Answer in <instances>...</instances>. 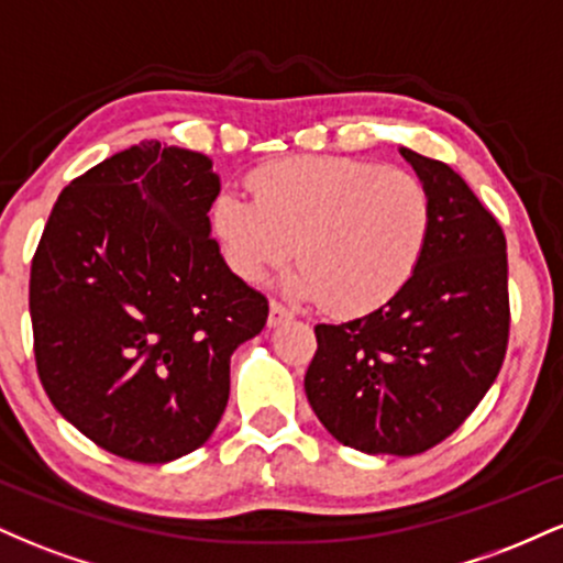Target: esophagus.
<instances>
[{"mask_svg":"<svg viewBox=\"0 0 563 563\" xmlns=\"http://www.w3.org/2000/svg\"><path fill=\"white\" fill-rule=\"evenodd\" d=\"M290 318H294V312H290L288 307H283L280 301L269 303V318H267V325H269V328L283 325V322H288Z\"/></svg>","mask_w":563,"mask_h":563,"instance_id":"34e87169","label":"esophagus"}]
</instances>
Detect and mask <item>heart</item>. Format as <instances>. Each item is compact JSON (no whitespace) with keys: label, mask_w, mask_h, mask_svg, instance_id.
<instances>
[{"label":"heart","mask_w":563,"mask_h":563,"mask_svg":"<svg viewBox=\"0 0 563 563\" xmlns=\"http://www.w3.org/2000/svg\"><path fill=\"white\" fill-rule=\"evenodd\" d=\"M251 198L222 192L214 232L232 273L262 283L294 260L288 288L357 318L416 275L431 235V198L412 174L371 161L296 156L262 166Z\"/></svg>","instance_id":"1"}]
</instances>
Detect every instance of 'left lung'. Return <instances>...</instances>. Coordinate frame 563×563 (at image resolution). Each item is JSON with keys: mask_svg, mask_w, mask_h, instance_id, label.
Here are the masks:
<instances>
[{"mask_svg": "<svg viewBox=\"0 0 563 563\" xmlns=\"http://www.w3.org/2000/svg\"><path fill=\"white\" fill-rule=\"evenodd\" d=\"M431 198V235L384 307L314 325L303 376L314 416L346 448L418 455L482 402L508 346L506 235L448 164L399 147Z\"/></svg>", "mask_w": 563, "mask_h": 563, "instance_id": "1", "label": "left lung"}]
</instances>
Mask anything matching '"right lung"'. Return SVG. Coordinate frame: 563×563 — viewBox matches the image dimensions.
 Instances as JSON below:
<instances>
[{
	"label": "right lung",
	"mask_w": 563,
	"mask_h": 563,
	"mask_svg": "<svg viewBox=\"0 0 563 563\" xmlns=\"http://www.w3.org/2000/svg\"><path fill=\"white\" fill-rule=\"evenodd\" d=\"M211 166L158 140L115 153L60 192L31 262L44 391L126 461H177L214 434L232 352L267 322L211 238Z\"/></svg>",
	"instance_id": "obj_1"
}]
</instances>
